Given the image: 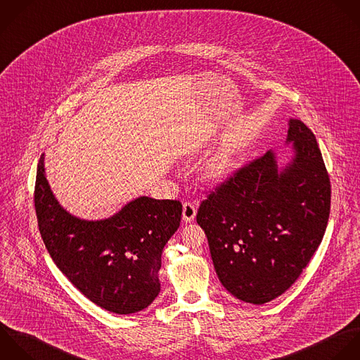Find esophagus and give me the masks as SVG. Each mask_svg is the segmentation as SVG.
I'll list each match as a JSON object with an SVG mask.
<instances>
[{
    "mask_svg": "<svg viewBox=\"0 0 360 360\" xmlns=\"http://www.w3.org/2000/svg\"><path fill=\"white\" fill-rule=\"evenodd\" d=\"M196 213H198V209L193 203L191 202H185L184 203V209H182V219L186 221V223H191L195 220L196 217Z\"/></svg>",
    "mask_w": 360,
    "mask_h": 360,
    "instance_id": "esophagus-1",
    "label": "esophagus"
}]
</instances>
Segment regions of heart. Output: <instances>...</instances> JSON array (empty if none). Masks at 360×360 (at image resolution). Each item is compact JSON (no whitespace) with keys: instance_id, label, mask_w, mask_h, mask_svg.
Listing matches in <instances>:
<instances>
[{"instance_id":"b5f03b06","label":"heart","mask_w":360,"mask_h":360,"mask_svg":"<svg viewBox=\"0 0 360 360\" xmlns=\"http://www.w3.org/2000/svg\"><path fill=\"white\" fill-rule=\"evenodd\" d=\"M224 169H226V165L217 167V168H216V175H219V174H223V172H224Z\"/></svg>"}]
</instances>
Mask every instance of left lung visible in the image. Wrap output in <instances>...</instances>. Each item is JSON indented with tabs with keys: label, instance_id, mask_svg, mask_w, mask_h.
Returning <instances> with one entry per match:
<instances>
[{
	"label": "left lung",
	"instance_id": "left-lung-1",
	"mask_svg": "<svg viewBox=\"0 0 360 360\" xmlns=\"http://www.w3.org/2000/svg\"><path fill=\"white\" fill-rule=\"evenodd\" d=\"M290 151L243 167L202 202L205 230L219 281L238 300L268 303L300 276L323 241L331 207L330 176L313 131L289 119Z\"/></svg>",
	"mask_w": 360,
	"mask_h": 360
}]
</instances>
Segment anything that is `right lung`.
I'll list each match as a JSON object with an SVG mask.
<instances>
[{"label":"right lung","instance_id":"obj_1","mask_svg":"<svg viewBox=\"0 0 360 360\" xmlns=\"http://www.w3.org/2000/svg\"><path fill=\"white\" fill-rule=\"evenodd\" d=\"M34 209L43 243L67 279L92 303L115 313L133 314L158 296L161 255L179 227V200L139 196L113 216L79 219L56 199L40 155Z\"/></svg>","mask_w":360,"mask_h":360}]
</instances>
